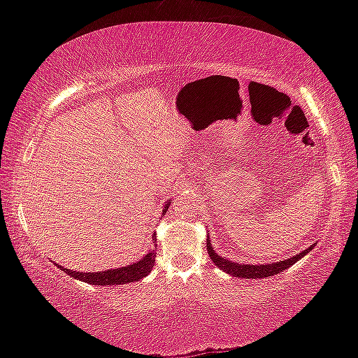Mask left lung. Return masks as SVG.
<instances>
[{
	"instance_id": "left-lung-1",
	"label": "left lung",
	"mask_w": 358,
	"mask_h": 358,
	"mask_svg": "<svg viewBox=\"0 0 358 358\" xmlns=\"http://www.w3.org/2000/svg\"><path fill=\"white\" fill-rule=\"evenodd\" d=\"M311 250H313V246H310L305 251H301L300 254H296V256H294V257H290L287 260H281V262H275V264H266V265H240V264L232 262V260H226L224 257L217 256V254L213 251V248H211L210 240H207L208 256L211 257V260H213L215 265L220 266L221 270H224L229 275L238 276V278H246V280H250V278H254V280H257V278L275 276V275L280 273V271L289 268L290 265H294L296 260L301 259L308 251H311Z\"/></svg>"
}]
</instances>
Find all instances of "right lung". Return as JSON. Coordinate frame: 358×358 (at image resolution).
Returning a JSON list of instances; mask_svg holds the SVG:
<instances>
[{
  "label": "right lung",
  "instance_id": "add662e5",
  "mask_svg": "<svg viewBox=\"0 0 358 358\" xmlns=\"http://www.w3.org/2000/svg\"><path fill=\"white\" fill-rule=\"evenodd\" d=\"M167 208H169V203H166L164 211ZM153 240H155V237H153ZM155 259H156V252L153 250L136 264L128 265V266H121V268H115V270L99 271V273H83V271L80 273V271H72L68 268H63L62 265H58V266L63 271H66L69 276L76 278V280H80L83 282L93 284V286H113V284H126V282L141 281L142 278L147 276L151 271V268H153Z\"/></svg>",
  "mask_w": 358,
  "mask_h": 358
}]
</instances>
